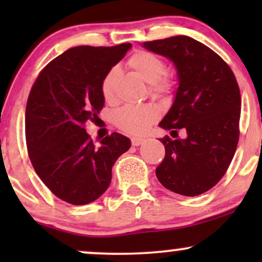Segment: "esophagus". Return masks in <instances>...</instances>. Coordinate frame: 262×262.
<instances>
[{"label":"esophagus","mask_w":262,"mask_h":262,"mask_svg":"<svg viewBox=\"0 0 262 262\" xmlns=\"http://www.w3.org/2000/svg\"><path fill=\"white\" fill-rule=\"evenodd\" d=\"M143 143H145V139H144V138H138V137L132 138V145L133 146H139Z\"/></svg>","instance_id":"1"}]
</instances>
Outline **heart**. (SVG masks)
<instances>
[{"instance_id":"1","label":"heart","mask_w":262,"mask_h":262,"mask_svg":"<svg viewBox=\"0 0 262 262\" xmlns=\"http://www.w3.org/2000/svg\"><path fill=\"white\" fill-rule=\"evenodd\" d=\"M128 65L143 79L150 83V92L155 96L170 93L172 82L165 76L166 65L164 60L150 52H137L128 60ZM118 70L111 69L102 80V96L107 102H113L114 89ZM160 111L155 104L124 106L114 113V123L119 129L130 134H143L152 123L158 121Z\"/></svg>"}]
</instances>
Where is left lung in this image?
I'll list each match as a JSON object with an SVG mask.
<instances>
[{
	"label": "left lung",
	"instance_id": "obj_1",
	"mask_svg": "<svg viewBox=\"0 0 262 262\" xmlns=\"http://www.w3.org/2000/svg\"><path fill=\"white\" fill-rule=\"evenodd\" d=\"M141 47L171 60L176 69L179 87L159 127L176 136L177 128L186 133L183 140L160 139L166 154L156 177L175 193L202 194L224 176L235 154L242 106L235 76L218 54L187 35Z\"/></svg>",
	"mask_w": 262,
	"mask_h": 262
}]
</instances>
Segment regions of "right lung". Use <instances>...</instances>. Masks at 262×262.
Masks as SVG:
<instances>
[{
    "label": "right lung",
    "instance_id": "1",
    "mask_svg": "<svg viewBox=\"0 0 262 262\" xmlns=\"http://www.w3.org/2000/svg\"><path fill=\"white\" fill-rule=\"evenodd\" d=\"M130 48H71L45 66L32 87L26 108L29 159L45 186L65 202L82 206L101 197L114 162L130 148L119 133L96 146L83 128L104 106L102 80Z\"/></svg>",
    "mask_w": 262,
    "mask_h": 262
}]
</instances>
